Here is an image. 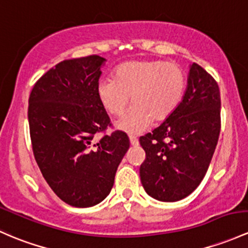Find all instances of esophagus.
<instances>
[{"label":"esophagus","mask_w":248,"mask_h":248,"mask_svg":"<svg viewBox=\"0 0 248 248\" xmlns=\"http://www.w3.org/2000/svg\"><path fill=\"white\" fill-rule=\"evenodd\" d=\"M129 141H131L132 146L139 145V140H138V138H135V137H129Z\"/></svg>","instance_id":"34e87169"}]
</instances>
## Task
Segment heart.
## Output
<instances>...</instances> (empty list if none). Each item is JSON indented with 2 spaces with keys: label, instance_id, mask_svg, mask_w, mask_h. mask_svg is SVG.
<instances>
[{
  "label": "heart",
  "instance_id": "obj_1",
  "mask_svg": "<svg viewBox=\"0 0 248 248\" xmlns=\"http://www.w3.org/2000/svg\"><path fill=\"white\" fill-rule=\"evenodd\" d=\"M186 87V72L163 61H131L114 70L113 79L98 82L96 93L104 110L113 116L124 114L131 98L132 108L115 122L127 134H140L176 111Z\"/></svg>",
  "mask_w": 248,
  "mask_h": 248
}]
</instances>
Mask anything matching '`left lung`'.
<instances>
[{"label": "left lung", "instance_id": "left-lung-1", "mask_svg": "<svg viewBox=\"0 0 248 248\" xmlns=\"http://www.w3.org/2000/svg\"><path fill=\"white\" fill-rule=\"evenodd\" d=\"M220 89L199 64L189 67L183 100L152 133L140 138L145 191L161 202L189 196L207 173L221 129Z\"/></svg>", "mask_w": 248, "mask_h": 248}]
</instances>
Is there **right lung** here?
Here are the masks:
<instances>
[{"label":"right lung","mask_w":248,"mask_h":248,"mask_svg":"<svg viewBox=\"0 0 248 248\" xmlns=\"http://www.w3.org/2000/svg\"><path fill=\"white\" fill-rule=\"evenodd\" d=\"M106 62L100 56L61 62L35 83L28 100L36 164L54 194L72 207H93L108 196L129 148L120 131L93 142L110 122L96 93Z\"/></svg>","instance_id":"add662e5"}]
</instances>
